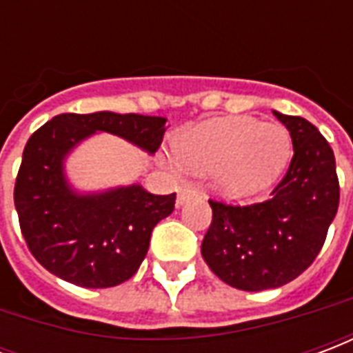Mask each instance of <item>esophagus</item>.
I'll return each mask as SVG.
<instances>
[{"label": "esophagus", "instance_id": "obj_1", "mask_svg": "<svg viewBox=\"0 0 353 353\" xmlns=\"http://www.w3.org/2000/svg\"><path fill=\"white\" fill-rule=\"evenodd\" d=\"M194 189H192L191 185H181L179 187V192H177V206H183L187 200L191 199V196H194Z\"/></svg>", "mask_w": 353, "mask_h": 353}]
</instances>
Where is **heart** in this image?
Returning a JSON list of instances; mask_svg holds the SVG:
<instances>
[{"mask_svg":"<svg viewBox=\"0 0 353 353\" xmlns=\"http://www.w3.org/2000/svg\"><path fill=\"white\" fill-rule=\"evenodd\" d=\"M179 161L189 170H215L217 189L234 200L257 196L283 174L291 159L289 132L253 117L210 121L177 139Z\"/></svg>","mask_w":353,"mask_h":353,"instance_id":"heart-1","label":"heart"}]
</instances>
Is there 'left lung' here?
I'll list each match as a JSON object with an SVG mask.
<instances>
[{
	"label": "left lung",
	"instance_id": "obj_1",
	"mask_svg": "<svg viewBox=\"0 0 353 353\" xmlns=\"http://www.w3.org/2000/svg\"><path fill=\"white\" fill-rule=\"evenodd\" d=\"M274 115L293 141L285 176L257 204L210 200L214 219L200 248L212 272L242 291L281 288L301 276L318 257L341 199L327 139L303 117Z\"/></svg>",
	"mask_w": 353,
	"mask_h": 353
}]
</instances>
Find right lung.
<instances>
[{"instance_id":"1","label":"right lung","mask_w":353,"mask_h":353,"mask_svg":"<svg viewBox=\"0 0 353 353\" xmlns=\"http://www.w3.org/2000/svg\"><path fill=\"white\" fill-rule=\"evenodd\" d=\"M96 132L115 134L153 154L166 119L113 111L57 115L28 139L14 183L20 230L32 255L58 278L88 289L130 280L145 259L154 225L176 204V192L151 194L138 183L88 194L73 191L65 157Z\"/></svg>"}]
</instances>
